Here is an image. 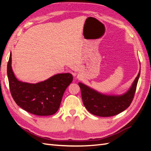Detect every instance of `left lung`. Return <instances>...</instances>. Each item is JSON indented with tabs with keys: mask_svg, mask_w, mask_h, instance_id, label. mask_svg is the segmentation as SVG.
I'll return each instance as SVG.
<instances>
[{
	"mask_svg": "<svg viewBox=\"0 0 151 151\" xmlns=\"http://www.w3.org/2000/svg\"><path fill=\"white\" fill-rule=\"evenodd\" d=\"M140 75V69L129 89L119 95L103 94L79 82L85 107L92 114L99 117H110L122 112L129 106L133 101Z\"/></svg>",
	"mask_w": 151,
	"mask_h": 151,
	"instance_id": "1",
	"label": "left lung"
}]
</instances>
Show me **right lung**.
Returning a JSON list of instances; mask_svg holds the SVG:
<instances>
[{"label": "right lung", "mask_w": 151, "mask_h": 151, "mask_svg": "<svg viewBox=\"0 0 151 151\" xmlns=\"http://www.w3.org/2000/svg\"><path fill=\"white\" fill-rule=\"evenodd\" d=\"M11 53L7 73L11 96L17 105L36 115L47 116L59 110L64 91L73 82L71 73H60L36 83L19 81L11 66Z\"/></svg>", "instance_id": "add662e5"}]
</instances>
